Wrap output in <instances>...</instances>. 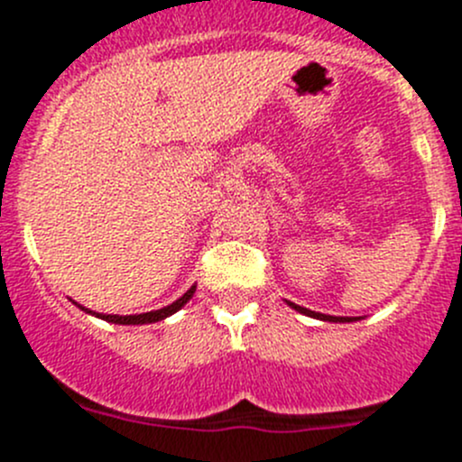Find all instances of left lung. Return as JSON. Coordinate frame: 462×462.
Segmentation results:
<instances>
[{
	"label": "left lung",
	"mask_w": 462,
	"mask_h": 462,
	"mask_svg": "<svg viewBox=\"0 0 462 462\" xmlns=\"http://www.w3.org/2000/svg\"><path fill=\"white\" fill-rule=\"evenodd\" d=\"M285 304H288L290 309H294V310H297V313H301V315H309V318H315V319H322V322H340V324H345V322H356V319H358V318H336V315H324V313H315V310H309V309H304V306H297V304H294V301H285Z\"/></svg>",
	"instance_id": "8db88e82"
}]
</instances>
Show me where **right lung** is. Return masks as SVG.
Instances as JSON below:
<instances>
[{
    "label": "right lung",
    "mask_w": 462,
    "mask_h": 462,
    "mask_svg": "<svg viewBox=\"0 0 462 462\" xmlns=\"http://www.w3.org/2000/svg\"><path fill=\"white\" fill-rule=\"evenodd\" d=\"M195 290H197V285H192L190 290H186V292H183V297H179V300L172 301L170 306H162V309L149 310V313H140V315H104V313H95V310H88L86 306L77 304V301H72V300L69 301H72V304H77L81 310H86V313L95 315V318H99V319H106V322H111V324H153V322H161V319L170 318V315H174L177 310H181L183 306L192 300Z\"/></svg>",
    "instance_id": "add662e5"
}]
</instances>
